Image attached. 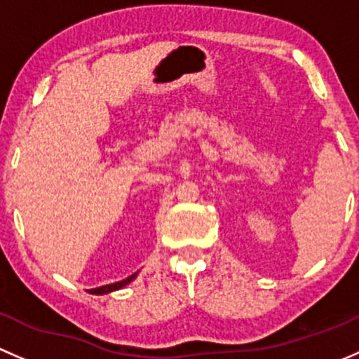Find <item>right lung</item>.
Here are the masks:
<instances>
[{"instance_id":"add662e5","label":"right lung","mask_w":359,"mask_h":359,"mask_svg":"<svg viewBox=\"0 0 359 359\" xmlns=\"http://www.w3.org/2000/svg\"><path fill=\"white\" fill-rule=\"evenodd\" d=\"M136 275H138V271L133 273L131 276H128L126 280H121V282H116V283H110V285H103V287H98V289H93L90 290L91 294H109V292H114V290H119L123 289V287L128 285V283H131L133 280L136 278Z\"/></svg>"}]
</instances>
